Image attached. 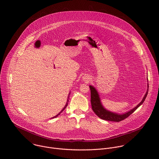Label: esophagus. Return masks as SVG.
Wrapping results in <instances>:
<instances>
[{"label": "esophagus", "mask_w": 159, "mask_h": 159, "mask_svg": "<svg viewBox=\"0 0 159 159\" xmlns=\"http://www.w3.org/2000/svg\"><path fill=\"white\" fill-rule=\"evenodd\" d=\"M90 79H89V78H88V77H87V78H85V80H87V82H89V81L90 80Z\"/></svg>", "instance_id": "obj_1"}]
</instances>
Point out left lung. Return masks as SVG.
<instances>
[{
	"instance_id": "obj_1",
	"label": "left lung",
	"mask_w": 159,
	"mask_h": 159,
	"mask_svg": "<svg viewBox=\"0 0 159 159\" xmlns=\"http://www.w3.org/2000/svg\"><path fill=\"white\" fill-rule=\"evenodd\" d=\"M89 87L90 90V102H91L92 109L93 111L95 112V114L102 120H106V121H116V122L121 121L126 119V118H128L129 116H130L136 109H137L141 104H143L148 94V92H147L142 101L134 108H133L129 112L125 113V114L120 115L116 114V113L111 112L105 109L101 103L99 94L96 89L91 85H90Z\"/></svg>"
}]
</instances>
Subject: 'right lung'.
Segmentation results:
<instances>
[{"label": "right lung", "mask_w": 159, "mask_h": 159, "mask_svg": "<svg viewBox=\"0 0 159 159\" xmlns=\"http://www.w3.org/2000/svg\"><path fill=\"white\" fill-rule=\"evenodd\" d=\"M69 101V100H68V101ZM67 105H68V103H67V102H66V105H65V107H63V109H62V110H61V111H60V112H59V113H58V115H57V116H55V117H53V118H56V117H57V116H58V115H60V113H61V112H63V110H64V109H65V108H66V106H67Z\"/></svg>", "instance_id": "obj_1"}]
</instances>
